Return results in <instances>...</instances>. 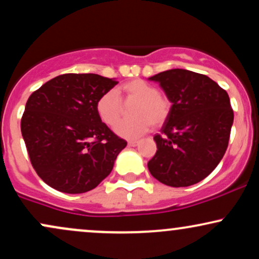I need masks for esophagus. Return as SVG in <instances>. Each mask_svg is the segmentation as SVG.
Returning a JSON list of instances; mask_svg holds the SVG:
<instances>
[{
	"mask_svg": "<svg viewBox=\"0 0 259 259\" xmlns=\"http://www.w3.org/2000/svg\"><path fill=\"white\" fill-rule=\"evenodd\" d=\"M127 145H129L130 147H135V146H138V145H139V141H129V142H127Z\"/></svg>",
	"mask_w": 259,
	"mask_h": 259,
	"instance_id": "obj_1",
	"label": "esophagus"
}]
</instances>
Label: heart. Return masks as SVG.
Masks as SVG:
<instances>
[{"label":"heart","mask_w":259,"mask_h":259,"mask_svg":"<svg viewBox=\"0 0 259 259\" xmlns=\"http://www.w3.org/2000/svg\"><path fill=\"white\" fill-rule=\"evenodd\" d=\"M121 93L127 100H136L133 107V120L116 121L121 115ZM171 103L165 95L160 94L156 85L142 79H134L124 82L117 90L112 89L103 92L97 100L96 109L101 120L107 125L114 126V133L125 139H136L144 135L152 125L158 127L164 124L170 113Z\"/></svg>","instance_id":"b5f03b06"}]
</instances>
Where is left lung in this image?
<instances>
[{"label":"left lung","mask_w":259,"mask_h":259,"mask_svg":"<svg viewBox=\"0 0 259 259\" xmlns=\"http://www.w3.org/2000/svg\"><path fill=\"white\" fill-rule=\"evenodd\" d=\"M171 108L160 134L157 152L147 163L153 178L173 187L200 183L219 164L228 148L234 112L227 91L203 74L170 69L151 76Z\"/></svg>","instance_id":"left-lung-1"}]
</instances>
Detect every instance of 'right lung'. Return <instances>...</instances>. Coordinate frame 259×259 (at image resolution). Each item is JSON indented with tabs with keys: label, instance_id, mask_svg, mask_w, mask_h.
<instances>
[{
	"label": "right lung",
	"instance_id": "add662e5",
	"mask_svg": "<svg viewBox=\"0 0 259 259\" xmlns=\"http://www.w3.org/2000/svg\"><path fill=\"white\" fill-rule=\"evenodd\" d=\"M118 84L99 74H63L32 92L20 129L38 177L65 194L95 189L126 146L96 109L103 92Z\"/></svg>",
	"mask_w": 259,
	"mask_h": 259
}]
</instances>
